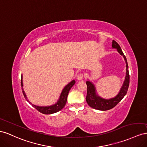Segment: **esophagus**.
I'll use <instances>...</instances> for the list:
<instances>
[{
	"label": "esophagus",
	"mask_w": 147,
	"mask_h": 147,
	"mask_svg": "<svg viewBox=\"0 0 147 147\" xmlns=\"http://www.w3.org/2000/svg\"><path fill=\"white\" fill-rule=\"evenodd\" d=\"M84 78V74L82 73H81L78 75L77 76V79H78V80H81V79H82Z\"/></svg>",
	"instance_id": "esophagus-1"
}]
</instances>
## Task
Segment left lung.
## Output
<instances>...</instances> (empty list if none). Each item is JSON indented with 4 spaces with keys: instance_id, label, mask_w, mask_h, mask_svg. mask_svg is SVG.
Listing matches in <instances>:
<instances>
[{
    "instance_id": "left-lung-1",
    "label": "left lung",
    "mask_w": 147,
    "mask_h": 147,
    "mask_svg": "<svg viewBox=\"0 0 147 147\" xmlns=\"http://www.w3.org/2000/svg\"><path fill=\"white\" fill-rule=\"evenodd\" d=\"M112 47L116 49L121 55L123 56L124 60L125 61V64H126V75H125L123 85L122 87L121 88V90L118 94L115 97L110 99H104L99 97L97 94V92H96L95 87L92 84V82L89 81L86 82V84L87 86L86 102L90 107L96 109V110L106 111L114 108L123 98L125 94H127L129 88V73L126 58H125V56L124 55L119 45L115 40H113L112 42Z\"/></svg>"
}]
</instances>
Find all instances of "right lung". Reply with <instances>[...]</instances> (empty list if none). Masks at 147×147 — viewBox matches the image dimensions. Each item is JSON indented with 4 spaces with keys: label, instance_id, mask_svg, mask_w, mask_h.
I'll return each instance as SVG.
<instances>
[{
    "label": "right lung",
    "instance_id": "add662e5",
    "mask_svg": "<svg viewBox=\"0 0 147 147\" xmlns=\"http://www.w3.org/2000/svg\"><path fill=\"white\" fill-rule=\"evenodd\" d=\"M22 79H23V77L22 76V79H21V85H22V87H23ZM75 82H76V81L74 80H73L71 82H69L68 85H66L65 87L63 90H62L60 97L59 99H58L57 103L53 105L49 106V107H39V106L34 105L32 104L31 102H29V103H30L33 107L35 108L37 111L45 115H50V114H52V113H55L61 110V109L63 108V107L65 106L69 91L71 89V88L74 86ZM22 90H23V94L24 98H26V100L28 102H29V100L27 99L26 95L24 93V91L23 89V87H22Z\"/></svg>",
    "mask_w": 147,
    "mask_h": 147
}]
</instances>
